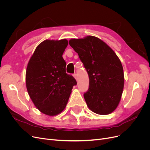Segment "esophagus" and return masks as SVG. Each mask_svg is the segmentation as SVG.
Returning a JSON list of instances; mask_svg holds the SVG:
<instances>
[{"mask_svg": "<svg viewBox=\"0 0 150 150\" xmlns=\"http://www.w3.org/2000/svg\"><path fill=\"white\" fill-rule=\"evenodd\" d=\"M74 78H75V79H76V80H78V76H77L76 74H74Z\"/></svg>", "mask_w": 150, "mask_h": 150, "instance_id": "esophagus-1", "label": "esophagus"}]
</instances>
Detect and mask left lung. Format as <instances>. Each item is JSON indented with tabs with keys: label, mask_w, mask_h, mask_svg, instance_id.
Returning <instances> with one entry per match:
<instances>
[{
	"label": "left lung",
	"mask_w": 150,
	"mask_h": 150,
	"mask_svg": "<svg viewBox=\"0 0 150 150\" xmlns=\"http://www.w3.org/2000/svg\"><path fill=\"white\" fill-rule=\"evenodd\" d=\"M69 43L88 74L89 89L84 93L88 108L100 115L111 113L119 103L124 86L119 58L105 42L95 36L72 39Z\"/></svg>",
	"instance_id": "8db88e82"
}]
</instances>
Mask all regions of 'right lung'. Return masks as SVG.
<instances>
[{
	"instance_id": "1",
	"label": "right lung",
	"mask_w": 150,
	"mask_h": 150,
	"mask_svg": "<svg viewBox=\"0 0 150 150\" xmlns=\"http://www.w3.org/2000/svg\"><path fill=\"white\" fill-rule=\"evenodd\" d=\"M66 39L45 40L31 57L26 70V86L30 98L41 112L50 116L61 112L66 106L73 86L77 83L66 72L62 54Z\"/></svg>"
}]
</instances>
